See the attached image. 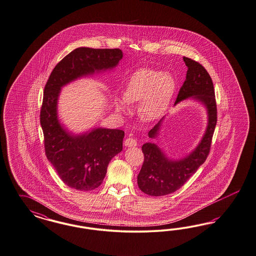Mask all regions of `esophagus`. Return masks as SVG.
Listing matches in <instances>:
<instances>
[{
  "label": "esophagus",
  "mask_w": 256,
  "mask_h": 256,
  "mask_svg": "<svg viewBox=\"0 0 256 256\" xmlns=\"http://www.w3.org/2000/svg\"><path fill=\"white\" fill-rule=\"evenodd\" d=\"M124 144L126 146H128V148H132V146H137V142H136L135 139H133V138H128V139H126L124 142Z\"/></svg>",
  "instance_id": "34e87169"
}]
</instances>
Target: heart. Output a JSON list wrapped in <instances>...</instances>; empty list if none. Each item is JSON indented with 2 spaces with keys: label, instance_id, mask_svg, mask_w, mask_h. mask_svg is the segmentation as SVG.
I'll use <instances>...</instances> for the list:
<instances>
[{
  "label": "heart",
  "instance_id": "b5f03b06",
  "mask_svg": "<svg viewBox=\"0 0 256 256\" xmlns=\"http://www.w3.org/2000/svg\"><path fill=\"white\" fill-rule=\"evenodd\" d=\"M176 90L171 74L152 69H140L126 81L124 97L115 98L120 112L130 110L128 103H139V112L144 120L156 121L166 112Z\"/></svg>",
  "mask_w": 256,
  "mask_h": 256
}]
</instances>
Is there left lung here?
Instances as JSON below:
<instances>
[{"label":"left lung","instance_id":"8db88e82","mask_svg":"<svg viewBox=\"0 0 256 256\" xmlns=\"http://www.w3.org/2000/svg\"><path fill=\"white\" fill-rule=\"evenodd\" d=\"M184 62L188 70L175 105L188 98L202 103L207 110L208 124L202 141L190 154L182 159H169L154 142L142 144V150L144 160L137 176V182L141 191L153 196L174 193L194 175L208 157L216 124V103L210 74L198 62L186 56H184ZM164 119V117L150 130V138L156 139L158 137Z\"/></svg>","mask_w":256,"mask_h":256}]
</instances>
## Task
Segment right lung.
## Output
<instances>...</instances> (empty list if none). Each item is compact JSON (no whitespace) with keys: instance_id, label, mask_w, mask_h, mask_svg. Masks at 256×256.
I'll return each mask as SVG.
<instances>
[{"instance_id":"obj_1","label":"right lung","mask_w":256,"mask_h":256,"mask_svg":"<svg viewBox=\"0 0 256 256\" xmlns=\"http://www.w3.org/2000/svg\"><path fill=\"white\" fill-rule=\"evenodd\" d=\"M122 58L120 49L76 48L56 64L45 85L40 110L45 154L70 188L90 191L103 182L110 160L123 150L124 132L104 128L82 134L68 132L58 120L60 92L74 80L114 69Z\"/></svg>"}]
</instances>
